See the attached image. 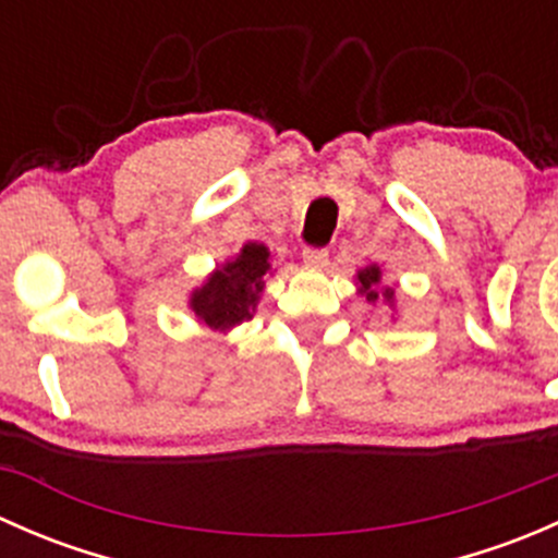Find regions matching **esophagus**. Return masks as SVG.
<instances>
[{
    "label": "esophagus",
    "instance_id": "34e87169",
    "mask_svg": "<svg viewBox=\"0 0 558 558\" xmlns=\"http://www.w3.org/2000/svg\"><path fill=\"white\" fill-rule=\"evenodd\" d=\"M302 262H305L307 267L320 269L326 267V262H329V253H326L324 247H305V251H302Z\"/></svg>",
    "mask_w": 558,
    "mask_h": 558
}]
</instances>
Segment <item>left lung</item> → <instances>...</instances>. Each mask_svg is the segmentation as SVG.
<instances>
[{"instance_id":"1","label":"left lung","mask_w":558,"mask_h":558,"mask_svg":"<svg viewBox=\"0 0 558 558\" xmlns=\"http://www.w3.org/2000/svg\"><path fill=\"white\" fill-rule=\"evenodd\" d=\"M356 294L367 296L369 305H384L391 311V320L397 318V289L391 283H384V269L378 264H367L356 272Z\"/></svg>"}]
</instances>
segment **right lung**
<instances>
[{"label":"right lung","mask_w":558,"mask_h":558,"mask_svg":"<svg viewBox=\"0 0 558 558\" xmlns=\"http://www.w3.org/2000/svg\"><path fill=\"white\" fill-rule=\"evenodd\" d=\"M272 256L264 243H245L240 253L216 264L210 275L189 294L196 324L210 331H232L251 320L264 294V278L272 275Z\"/></svg>","instance_id":"add662e5"}]
</instances>
